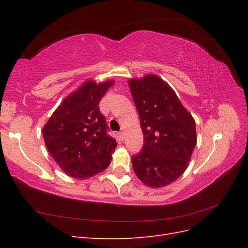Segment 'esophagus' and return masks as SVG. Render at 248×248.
<instances>
[{"mask_svg":"<svg viewBox=\"0 0 248 248\" xmlns=\"http://www.w3.org/2000/svg\"><path fill=\"white\" fill-rule=\"evenodd\" d=\"M118 136H119V138L121 139V140H124V137H125V134H124V132L123 131H120L119 133H118Z\"/></svg>","mask_w":248,"mask_h":248,"instance_id":"1","label":"esophagus"}]
</instances>
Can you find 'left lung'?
<instances>
[{"label":"left lung","instance_id":"left-lung-1","mask_svg":"<svg viewBox=\"0 0 248 248\" xmlns=\"http://www.w3.org/2000/svg\"><path fill=\"white\" fill-rule=\"evenodd\" d=\"M129 88L145 139L141 151L131 157L133 170L146 185L166 186L188 166L197 145L196 122L160 78L130 79Z\"/></svg>","mask_w":248,"mask_h":248}]
</instances>
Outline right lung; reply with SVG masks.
<instances>
[{"label":"right lung","instance_id":"1","mask_svg":"<svg viewBox=\"0 0 248 248\" xmlns=\"http://www.w3.org/2000/svg\"><path fill=\"white\" fill-rule=\"evenodd\" d=\"M112 81H87L63 100L43 128L48 152L67 175L91 178L110 163L117 141L98 104Z\"/></svg>","mask_w":248,"mask_h":248}]
</instances>
